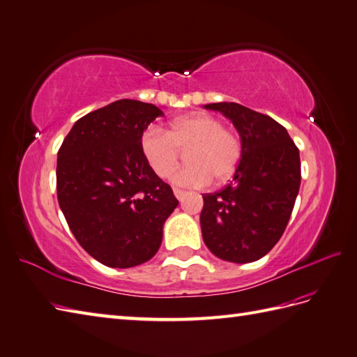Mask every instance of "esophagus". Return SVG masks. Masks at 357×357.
<instances>
[{
	"label": "esophagus",
	"instance_id": "34e87169",
	"mask_svg": "<svg viewBox=\"0 0 357 357\" xmlns=\"http://www.w3.org/2000/svg\"><path fill=\"white\" fill-rule=\"evenodd\" d=\"M188 194V192L186 190H183V189H174V195H176V198L177 199H183V197H185Z\"/></svg>",
	"mask_w": 357,
	"mask_h": 357
}]
</instances>
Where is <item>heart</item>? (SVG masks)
<instances>
[{
  "instance_id": "obj_1",
  "label": "heart",
  "mask_w": 357,
  "mask_h": 357,
  "mask_svg": "<svg viewBox=\"0 0 357 357\" xmlns=\"http://www.w3.org/2000/svg\"><path fill=\"white\" fill-rule=\"evenodd\" d=\"M141 149L160 178L171 177L186 151V165L174 176L181 186L201 188L215 178L224 183L234 174L243 155L242 139L210 114H192L171 123L169 130L149 126L141 135Z\"/></svg>"
}]
</instances>
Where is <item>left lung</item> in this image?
I'll use <instances>...</instances> for the list:
<instances>
[{
  "label": "left lung",
  "mask_w": 357,
  "mask_h": 357,
  "mask_svg": "<svg viewBox=\"0 0 357 357\" xmlns=\"http://www.w3.org/2000/svg\"><path fill=\"white\" fill-rule=\"evenodd\" d=\"M204 108L233 121L243 155L228 186L202 195V240L220 259L252 263L278 243L290 220L301 188L298 149L268 115L233 102Z\"/></svg>",
  "instance_id": "obj_1"
}]
</instances>
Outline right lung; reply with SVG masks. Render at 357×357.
Returning a JSON list of instances; mask_svg holds the SVG:
<instances>
[{"mask_svg": "<svg viewBox=\"0 0 357 357\" xmlns=\"http://www.w3.org/2000/svg\"><path fill=\"white\" fill-rule=\"evenodd\" d=\"M163 112L121 99L84 115L56 159V197L78 243L99 263L128 268L155 257L162 228L178 206L151 169L141 135Z\"/></svg>", "mask_w": 357, "mask_h": 357, "instance_id": "1", "label": "right lung"}]
</instances>
